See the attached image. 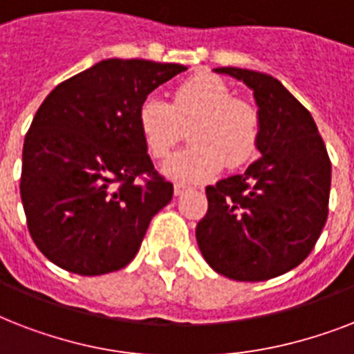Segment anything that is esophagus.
I'll return each instance as SVG.
<instances>
[{
    "mask_svg": "<svg viewBox=\"0 0 354 354\" xmlns=\"http://www.w3.org/2000/svg\"><path fill=\"white\" fill-rule=\"evenodd\" d=\"M187 191H189L187 185H180V183L174 185V196H182V194L187 193Z\"/></svg>",
    "mask_w": 354,
    "mask_h": 354,
    "instance_id": "esophagus-1",
    "label": "esophagus"
}]
</instances>
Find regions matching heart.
I'll use <instances>...</instances> for the list:
<instances>
[{
    "label": "heart",
    "instance_id": "heart-1",
    "mask_svg": "<svg viewBox=\"0 0 354 354\" xmlns=\"http://www.w3.org/2000/svg\"><path fill=\"white\" fill-rule=\"evenodd\" d=\"M139 136L154 160H165L189 128L191 147L172 156L163 167L167 176L183 183L205 182L227 165L242 167L257 152V110L233 99L226 82L213 75H196L178 86L172 101L145 97L138 108Z\"/></svg>",
    "mask_w": 354,
    "mask_h": 354
}]
</instances>
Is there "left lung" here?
Here are the masks:
<instances>
[{
  "label": "left lung",
  "mask_w": 354,
  "mask_h": 354,
  "mask_svg": "<svg viewBox=\"0 0 354 354\" xmlns=\"http://www.w3.org/2000/svg\"><path fill=\"white\" fill-rule=\"evenodd\" d=\"M242 80L257 102L261 158L205 187L207 213L196 226L204 259L235 281H266L308 257L322 235L330 193V160L308 110L266 73L216 68Z\"/></svg>",
  "instance_id": "left-lung-1"
}]
</instances>
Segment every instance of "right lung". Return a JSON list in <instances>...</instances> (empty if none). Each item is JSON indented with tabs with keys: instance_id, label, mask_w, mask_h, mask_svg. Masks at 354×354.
<instances>
[{
	"instance_id": "add662e5",
	"label": "right lung",
	"mask_w": 354,
	"mask_h": 354,
	"mask_svg": "<svg viewBox=\"0 0 354 354\" xmlns=\"http://www.w3.org/2000/svg\"><path fill=\"white\" fill-rule=\"evenodd\" d=\"M182 64L108 58L46 97L25 136L19 194L32 241L79 275L124 268L172 198L139 136L138 108Z\"/></svg>"
}]
</instances>
